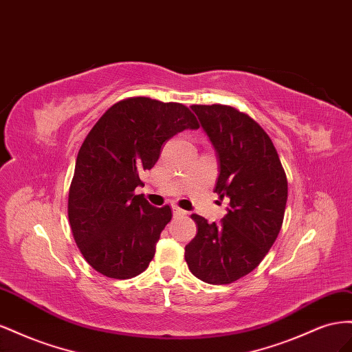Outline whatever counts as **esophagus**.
<instances>
[{
	"instance_id": "obj_1",
	"label": "esophagus",
	"mask_w": 352,
	"mask_h": 352,
	"mask_svg": "<svg viewBox=\"0 0 352 352\" xmlns=\"http://www.w3.org/2000/svg\"><path fill=\"white\" fill-rule=\"evenodd\" d=\"M173 214H174V217H184L187 212H186V210H183L182 208L173 206Z\"/></svg>"
}]
</instances>
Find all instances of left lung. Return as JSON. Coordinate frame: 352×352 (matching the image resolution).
Listing matches in <instances>:
<instances>
[{"label":"left lung","instance_id":"1","mask_svg":"<svg viewBox=\"0 0 352 352\" xmlns=\"http://www.w3.org/2000/svg\"><path fill=\"white\" fill-rule=\"evenodd\" d=\"M218 160L214 192L228 197L219 224L193 214L195 239L186 246L190 271L209 285H228L264 259L283 224L287 179L276 147L252 118L224 104H193Z\"/></svg>","mask_w":352,"mask_h":352}]
</instances>
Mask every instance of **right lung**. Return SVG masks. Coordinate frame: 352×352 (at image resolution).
<instances>
[{
  "instance_id": "add662e5",
  "label": "right lung",
  "mask_w": 352,
  "mask_h": 352,
  "mask_svg": "<svg viewBox=\"0 0 352 352\" xmlns=\"http://www.w3.org/2000/svg\"><path fill=\"white\" fill-rule=\"evenodd\" d=\"M179 103L148 97L118 102L97 120L79 148L69 188L67 214L75 242L100 274L131 278L148 267L170 221V208L150 205L134 190L170 137L197 129Z\"/></svg>"
}]
</instances>
